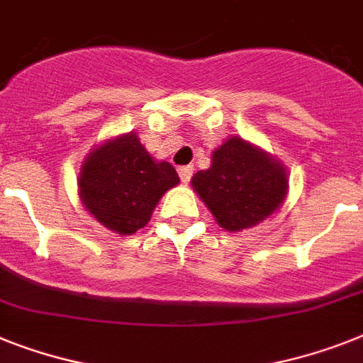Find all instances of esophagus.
<instances>
[{"mask_svg": "<svg viewBox=\"0 0 363 363\" xmlns=\"http://www.w3.org/2000/svg\"><path fill=\"white\" fill-rule=\"evenodd\" d=\"M193 172H194V167H193V164H184V167H179V169H178L179 179H182L184 184H187L189 179H191V176H193Z\"/></svg>", "mask_w": 363, "mask_h": 363, "instance_id": "34e87169", "label": "esophagus"}]
</instances>
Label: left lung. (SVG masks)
<instances>
[{"mask_svg": "<svg viewBox=\"0 0 363 363\" xmlns=\"http://www.w3.org/2000/svg\"><path fill=\"white\" fill-rule=\"evenodd\" d=\"M191 184L217 223L239 232L277 211L286 196L287 174L271 155L232 137L215 150L211 167L196 172Z\"/></svg>", "mask_w": 363, "mask_h": 363, "instance_id": "left-lung-1", "label": "left lung"}]
</instances>
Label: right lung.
<instances>
[{"label":"right lung","instance_id":"1","mask_svg":"<svg viewBox=\"0 0 363 363\" xmlns=\"http://www.w3.org/2000/svg\"><path fill=\"white\" fill-rule=\"evenodd\" d=\"M176 169L154 161L137 135L96 148L81 167L79 196L106 228L130 235L145 228L164 191L178 185Z\"/></svg>","mask_w":363,"mask_h":363}]
</instances>
